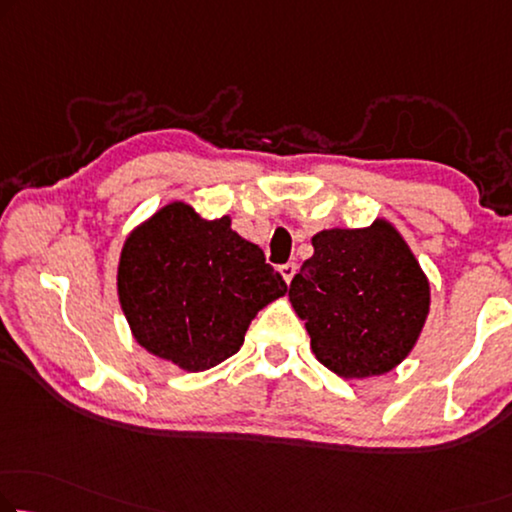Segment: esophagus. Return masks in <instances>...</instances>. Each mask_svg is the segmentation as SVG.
I'll list each match as a JSON object with an SVG mask.
<instances>
[{
    "label": "esophagus",
    "mask_w": 512,
    "mask_h": 512,
    "mask_svg": "<svg viewBox=\"0 0 512 512\" xmlns=\"http://www.w3.org/2000/svg\"><path fill=\"white\" fill-rule=\"evenodd\" d=\"M294 273H296V264L294 262H287V264L280 266V276H282V280L287 282V285H289V282H292Z\"/></svg>",
    "instance_id": "34e87169"
}]
</instances>
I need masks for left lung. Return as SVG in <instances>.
<instances>
[{
    "label": "left lung",
    "mask_w": 512,
    "mask_h": 512,
    "mask_svg": "<svg viewBox=\"0 0 512 512\" xmlns=\"http://www.w3.org/2000/svg\"><path fill=\"white\" fill-rule=\"evenodd\" d=\"M289 301L312 354L342 379L391 372L414 352L430 315V280L391 220L312 236Z\"/></svg>",
    "instance_id": "8db88e82"
}]
</instances>
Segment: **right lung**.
<instances>
[{
	"label": "right lung",
	"instance_id": "1",
	"mask_svg": "<svg viewBox=\"0 0 512 512\" xmlns=\"http://www.w3.org/2000/svg\"><path fill=\"white\" fill-rule=\"evenodd\" d=\"M117 294L137 345L202 372L239 352L257 312L287 285L230 216L207 220L174 200L126 236Z\"/></svg>",
	"mask_w": 512,
	"mask_h": 512
}]
</instances>
